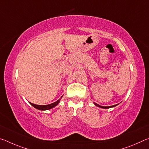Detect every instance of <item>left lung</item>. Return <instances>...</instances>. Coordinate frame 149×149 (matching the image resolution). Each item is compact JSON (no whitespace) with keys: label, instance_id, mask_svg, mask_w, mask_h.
<instances>
[{"label":"left lung","instance_id":"obj_1","mask_svg":"<svg viewBox=\"0 0 149 149\" xmlns=\"http://www.w3.org/2000/svg\"><path fill=\"white\" fill-rule=\"evenodd\" d=\"M93 104H94L95 106H97V107H99V108H104V109H107V108H113V107H115L118 106L119 104H115V105H112V106H109V107H103V106H100L99 104H97V103L95 102H93Z\"/></svg>","mask_w":149,"mask_h":149}]
</instances>
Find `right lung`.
<instances>
[{
    "instance_id": "1",
    "label": "right lung",
    "mask_w": 149,
    "mask_h": 149,
    "mask_svg": "<svg viewBox=\"0 0 149 149\" xmlns=\"http://www.w3.org/2000/svg\"><path fill=\"white\" fill-rule=\"evenodd\" d=\"M63 97V96H62ZM62 97L60 98V99H58L57 100V101L54 102L53 103H51V104H46V105H39V104H35L33 103H31V102H29V104H31V106H33L34 108H36L37 110H50L51 109V108H54L58 104V103L60 102V100H61Z\"/></svg>"
}]
</instances>
